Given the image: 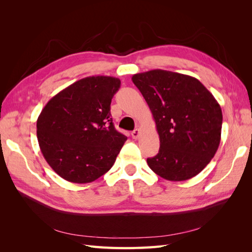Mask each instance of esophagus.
Listing matches in <instances>:
<instances>
[{"instance_id":"1","label":"esophagus","mask_w":252,"mask_h":252,"mask_svg":"<svg viewBox=\"0 0 252 252\" xmlns=\"http://www.w3.org/2000/svg\"><path fill=\"white\" fill-rule=\"evenodd\" d=\"M140 133H141L140 129H139V128H136V129H134V130L131 132V136H132L133 139H138L139 136H140Z\"/></svg>"}]
</instances>
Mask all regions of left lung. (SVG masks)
<instances>
[{"label": "left lung", "mask_w": 252, "mask_h": 252, "mask_svg": "<svg viewBox=\"0 0 252 252\" xmlns=\"http://www.w3.org/2000/svg\"><path fill=\"white\" fill-rule=\"evenodd\" d=\"M156 121L159 150L150 169L168 181L199 174L215 157L222 131V109L195 78L155 69L132 77Z\"/></svg>", "instance_id": "obj_1"}]
</instances>
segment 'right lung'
<instances>
[{
  "label": "right lung",
  "instance_id": "1",
  "mask_svg": "<svg viewBox=\"0 0 252 252\" xmlns=\"http://www.w3.org/2000/svg\"><path fill=\"white\" fill-rule=\"evenodd\" d=\"M118 78H84L60 91L36 121L42 154L64 180L85 184L107 172L127 140L112 123Z\"/></svg>",
  "mask_w": 252,
  "mask_h": 252
}]
</instances>
